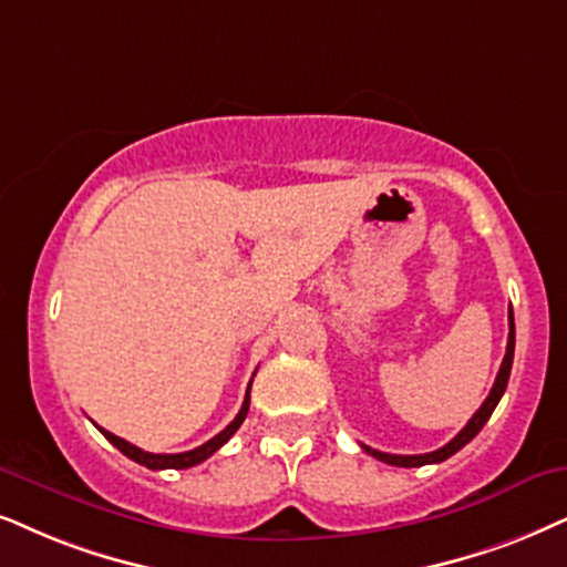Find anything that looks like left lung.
<instances>
[{"mask_svg": "<svg viewBox=\"0 0 567 567\" xmlns=\"http://www.w3.org/2000/svg\"><path fill=\"white\" fill-rule=\"evenodd\" d=\"M507 321H511V334H507V350H505V358H503V367H499L497 379H494L492 392H489V395H486L482 408H478V411L474 413V419H471L468 424H465V426L461 429V432H457V436H453V440L444 444V447L434 450V453H424V455H392V453H379V450H371V447H367V444H361V447L367 450L369 455H374L377 461L390 463V465H400V468H419V465L442 463V461H447L450 455H455L457 450L465 447V444H468L478 432H482L486 421H489L492 411H494V408H497L499 398H503V392H505V386H507V379H511L513 353H515V321H513V308H511V313H507Z\"/></svg>", "mask_w": 567, "mask_h": 567, "instance_id": "8db88e82", "label": "left lung"}]
</instances>
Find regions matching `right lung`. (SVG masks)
I'll return each mask as SVG.
<instances>
[{"mask_svg": "<svg viewBox=\"0 0 567 567\" xmlns=\"http://www.w3.org/2000/svg\"><path fill=\"white\" fill-rule=\"evenodd\" d=\"M250 382H254V379H250ZM248 405H250V384H248L246 400H243V405H240V413L235 415V419L230 421V424H227L225 429H221V432H219L217 436H212L209 442H204V444H200V447H196V450H188V453H175V455H156V453H146V450L135 447V444L125 442L123 436H117V434L106 432V429H102V426H99V432H102V434L106 436V440H110V442L114 444V447L120 450V453L127 455V457H131V461H135V463L146 465V468H152V471H164V468H190V465H198V463H204L206 457H212V455L217 453V450L221 447V444H225L227 440H230V436H233L235 432H238L240 424H243V421H246V415H248Z\"/></svg>", "mask_w": 567, "mask_h": 567, "instance_id": "right-lung-1", "label": "right lung"}]
</instances>
